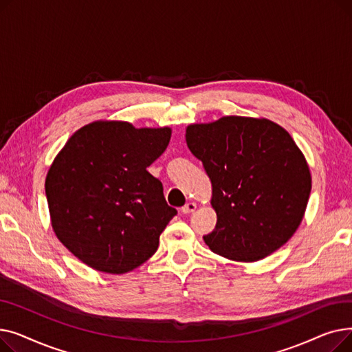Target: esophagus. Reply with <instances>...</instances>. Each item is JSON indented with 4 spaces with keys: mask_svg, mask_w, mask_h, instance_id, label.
<instances>
[{
    "mask_svg": "<svg viewBox=\"0 0 352 352\" xmlns=\"http://www.w3.org/2000/svg\"><path fill=\"white\" fill-rule=\"evenodd\" d=\"M195 208H197L195 202H187V204L181 208V212L182 214H191V212L195 211Z\"/></svg>",
    "mask_w": 352,
    "mask_h": 352,
    "instance_id": "esophagus-1",
    "label": "esophagus"
}]
</instances>
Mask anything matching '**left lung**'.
<instances>
[{"mask_svg":"<svg viewBox=\"0 0 352 352\" xmlns=\"http://www.w3.org/2000/svg\"><path fill=\"white\" fill-rule=\"evenodd\" d=\"M186 140L212 184L217 226L204 235L210 250L252 263L283 247L301 224L311 192L308 164L292 137L270 120L230 116L188 125Z\"/></svg>","mask_w":352,"mask_h":352,"instance_id":"left-lung-1","label":"left lung"}]
</instances>
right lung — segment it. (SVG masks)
Wrapping results in <instances>:
<instances>
[{
    "label": "right lung",
    "instance_id": "1",
    "mask_svg": "<svg viewBox=\"0 0 352 352\" xmlns=\"http://www.w3.org/2000/svg\"><path fill=\"white\" fill-rule=\"evenodd\" d=\"M170 138L168 126L96 121L74 133L55 157L45 179L51 224L88 267L124 274L157 251L177 210L146 168Z\"/></svg>",
    "mask_w": 352,
    "mask_h": 352
}]
</instances>
